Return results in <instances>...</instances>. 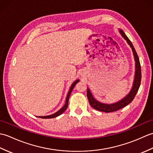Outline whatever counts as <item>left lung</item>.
Segmentation results:
<instances>
[{"instance_id":"left-lung-1","label":"left lung","mask_w":153,"mask_h":153,"mask_svg":"<svg viewBox=\"0 0 153 153\" xmlns=\"http://www.w3.org/2000/svg\"><path fill=\"white\" fill-rule=\"evenodd\" d=\"M120 33L122 34V36L124 37V39L127 41V42H128V44L130 45V47L132 48L133 53H134L135 60V79L134 82V85H133V87L130 93H129L124 99H123L122 100H121L120 101L118 102L112 104V105H106V104H103L100 102H98L97 100H96L93 98V97L92 96L91 93L90 92L89 89H87V99L89 100L90 105L91 106L92 108H93L94 109H95L97 110H99V111H101V112H114L129 105V103L132 102V100L135 98L136 94H137L139 87H140V85H141V69L140 62H139V59L138 55L137 54V52L135 51V48L134 46H133V44L131 43V42L129 39L128 37L126 36V34L123 33V31L122 30H120Z\"/></svg>"}]
</instances>
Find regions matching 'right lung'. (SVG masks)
I'll return each instance as SVG.
<instances>
[{
	"label": "right lung",
	"mask_w": 153,
	"mask_h": 153,
	"mask_svg": "<svg viewBox=\"0 0 153 153\" xmlns=\"http://www.w3.org/2000/svg\"><path fill=\"white\" fill-rule=\"evenodd\" d=\"M79 82V79H77L76 81H75V82L73 83L72 85H71V87H70V89L69 91V92H68V95H67V97H66V103H65L64 106L60 110H58V112H56V113L53 114L52 115H49V116H39V118H55V117H57L58 116H60V114H62L65 110H66L67 107H68V100H69V98H70V94L71 93V91H72V90L74 89V87H75V85H76V83Z\"/></svg>",
	"instance_id": "obj_1"
}]
</instances>
